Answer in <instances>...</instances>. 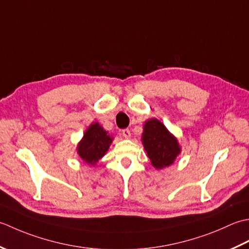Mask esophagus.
Wrapping results in <instances>:
<instances>
[{"label": "esophagus", "mask_w": 249, "mask_h": 249, "mask_svg": "<svg viewBox=\"0 0 249 249\" xmlns=\"http://www.w3.org/2000/svg\"><path fill=\"white\" fill-rule=\"evenodd\" d=\"M121 134H123V136H124V139H130V136H131L130 130H128V129L123 130V132H121Z\"/></svg>", "instance_id": "34e87169"}]
</instances>
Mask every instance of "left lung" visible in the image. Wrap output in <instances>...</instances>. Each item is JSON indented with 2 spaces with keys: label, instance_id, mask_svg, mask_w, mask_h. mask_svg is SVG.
Instances as JSON below:
<instances>
[{
  "label": "left lung",
  "instance_id": "left-lung-1",
  "mask_svg": "<svg viewBox=\"0 0 249 249\" xmlns=\"http://www.w3.org/2000/svg\"><path fill=\"white\" fill-rule=\"evenodd\" d=\"M141 141L151 165L157 170L173 164L181 153L176 136L157 118L145 121Z\"/></svg>",
  "mask_w": 249,
  "mask_h": 249
}]
</instances>
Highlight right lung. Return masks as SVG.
<instances>
[{
	"mask_svg": "<svg viewBox=\"0 0 249 249\" xmlns=\"http://www.w3.org/2000/svg\"><path fill=\"white\" fill-rule=\"evenodd\" d=\"M113 141L114 136L109 135L102 125L99 123H92L86 129L76 150L80 159L94 166L107 153Z\"/></svg>",
	"mask_w": 249,
	"mask_h": 249,
	"instance_id": "1",
	"label": "right lung"
}]
</instances>
